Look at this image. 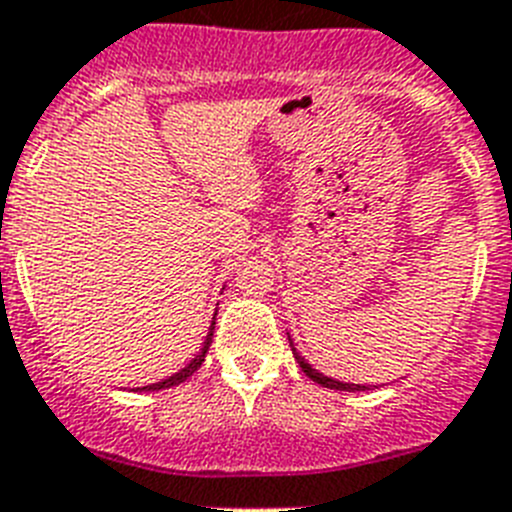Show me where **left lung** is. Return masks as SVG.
Here are the masks:
<instances>
[{"label":"left lung","instance_id":"obj_1","mask_svg":"<svg viewBox=\"0 0 512 512\" xmlns=\"http://www.w3.org/2000/svg\"><path fill=\"white\" fill-rule=\"evenodd\" d=\"M291 343V338H289ZM291 351H294V359L299 362V367H302L304 375L309 377V380H315L317 385H322V388H330V390H349V393H356V390H367V385H354V382H341V380H333V377H325L322 372H317V369H312V364L304 362V356L296 354L294 343H291Z\"/></svg>","mask_w":512,"mask_h":512}]
</instances>
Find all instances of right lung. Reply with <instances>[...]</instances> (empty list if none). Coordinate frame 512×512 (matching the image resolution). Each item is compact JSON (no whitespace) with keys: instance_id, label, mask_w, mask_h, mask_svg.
Masks as SVG:
<instances>
[{"instance_id":"add662e5","label":"right lung","mask_w":512,"mask_h":512,"mask_svg":"<svg viewBox=\"0 0 512 512\" xmlns=\"http://www.w3.org/2000/svg\"><path fill=\"white\" fill-rule=\"evenodd\" d=\"M213 320H216V317H213ZM213 328H216V322H210V333H208V336H205L203 349H200V354H197L195 359H192V362L187 364V367L179 369V372H176V375L166 377V380L153 382V385H145V388H137V390H163V388H171V385H179V382H184V380H187V377L195 375L197 367H200V364L205 362V354H208V349H210V341H213Z\"/></svg>"}]
</instances>
